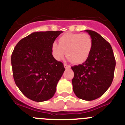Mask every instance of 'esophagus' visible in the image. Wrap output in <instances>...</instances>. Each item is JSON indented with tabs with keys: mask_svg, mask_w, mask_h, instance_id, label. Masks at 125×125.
Segmentation results:
<instances>
[{
	"mask_svg": "<svg viewBox=\"0 0 125 125\" xmlns=\"http://www.w3.org/2000/svg\"><path fill=\"white\" fill-rule=\"evenodd\" d=\"M64 66L65 69H69L71 68V66L69 65H68L67 64H64Z\"/></svg>",
	"mask_w": 125,
	"mask_h": 125,
	"instance_id": "1",
	"label": "esophagus"
}]
</instances>
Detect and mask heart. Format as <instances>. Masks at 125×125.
<instances>
[{
    "label": "heart",
    "mask_w": 125,
    "mask_h": 125,
    "mask_svg": "<svg viewBox=\"0 0 125 125\" xmlns=\"http://www.w3.org/2000/svg\"><path fill=\"white\" fill-rule=\"evenodd\" d=\"M59 43L54 42L52 44L55 59L61 60L66 53L68 59L76 64L86 61L93 48L92 38L87 34L66 33L59 37Z\"/></svg>",
    "instance_id": "1"
}]
</instances>
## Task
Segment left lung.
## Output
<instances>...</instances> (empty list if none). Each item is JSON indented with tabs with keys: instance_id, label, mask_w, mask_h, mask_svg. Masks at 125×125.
<instances>
[{
	"instance_id": "obj_1",
	"label": "left lung",
	"mask_w": 125,
	"mask_h": 125,
	"mask_svg": "<svg viewBox=\"0 0 125 125\" xmlns=\"http://www.w3.org/2000/svg\"><path fill=\"white\" fill-rule=\"evenodd\" d=\"M93 40V48L86 61L74 66L73 91L78 98L92 101L103 94L112 83L116 61L112 47L96 32L86 30Z\"/></svg>"
}]
</instances>
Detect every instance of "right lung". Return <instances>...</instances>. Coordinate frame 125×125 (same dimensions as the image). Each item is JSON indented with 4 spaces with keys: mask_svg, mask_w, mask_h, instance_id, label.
Here are the masks:
<instances>
[{
    "mask_svg": "<svg viewBox=\"0 0 125 125\" xmlns=\"http://www.w3.org/2000/svg\"><path fill=\"white\" fill-rule=\"evenodd\" d=\"M62 31L36 32L22 39L14 47L11 64L15 84L30 100H49L65 70L52 54V44Z\"/></svg>",
    "mask_w": 125,
    "mask_h": 125,
    "instance_id": "1",
    "label": "right lung"
}]
</instances>
